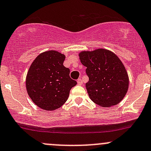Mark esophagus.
<instances>
[{"instance_id":"esophagus-1","label":"esophagus","mask_w":151,"mask_h":151,"mask_svg":"<svg viewBox=\"0 0 151 151\" xmlns=\"http://www.w3.org/2000/svg\"><path fill=\"white\" fill-rule=\"evenodd\" d=\"M77 84L80 85H82L83 84V81L81 78H79L78 80H77Z\"/></svg>"}]
</instances>
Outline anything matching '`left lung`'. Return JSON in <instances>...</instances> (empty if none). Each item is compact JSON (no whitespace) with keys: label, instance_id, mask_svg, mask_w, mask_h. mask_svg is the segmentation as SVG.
Masks as SVG:
<instances>
[{"label":"left lung","instance_id":"8db88e82","mask_svg":"<svg viewBox=\"0 0 151 151\" xmlns=\"http://www.w3.org/2000/svg\"><path fill=\"white\" fill-rule=\"evenodd\" d=\"M89 80L85 84L90 99L102 107L121 102L129 84V75L119 58L110 50L97 49L79 53Z\"/></svg>","mask_w":151,"mask_h":151}]
</instances>
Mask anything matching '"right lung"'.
<instances>
[{"label": "right lung", "mask_w": 151, "mask_h": 151, "mask_svg": "<svg viewBox=\"0 0 151 151\" xmlns=\"http://www.w3.org/2000/svg\"><path fill=\"white\" fill-rule=\"evenodd\" d=\"M65 55L44 52L35 58L27 73L25 85L29 97L36 106L52 111L65 104L70 90L77 85L70 78V70L63 66Z\"/></svg>", "instance_id": "right-lung-1"}]
</instances>
